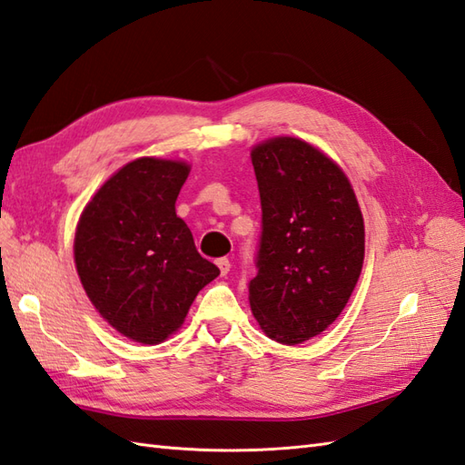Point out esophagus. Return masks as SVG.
<instances>
[{
	"mask_svg": "<svg viewBox=\"0 0 465 465\" xmlns=\"http://www.w3.org/2000/svg\"><path fill=\"white\" fill-rule=\"evenodd\" d=\"M217 266H219V270H221V274L223 276H226L231 272V260L229 258H219L217 260Z\"/></svg>",
	"mask_w": 465,
	"mask_h": 465,
	"instance_id": "obj_1",
	"label": "esophagus"
}]
</instances>
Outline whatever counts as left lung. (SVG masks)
<instances>
[{
	"instance_id": "left-lung-1",
	"label": "left lung",
	"mask_w": 465,
	"mask_h": 465,
	"mask_svg": "<svg viewBox=\"0 0 465 465\" xmlns=\"http://www.w3.org/2000/svg\"><path fill=\"white\" fill-rule=\"evenodd\" d=\"M262 232L248 300L264 333L296 345L343 312L363 268L365 226L349 179L296 138L252 150Z\"/></svg>"
}]
</instances>
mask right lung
Listing matches in <instances>:
<instances>
[{"label":"right lung","instance_id":"obj_1","mask_svg":"<svg viewBox=\"0 0 465 465\" xmlns=\"http://www.w3.org/2000/svg\"><path fill=\"white\" fill-rule=\"evenodd\" d=\"M187 175L183 162H130L98 189L76 226L74 262L86 296L138 343L177 331L199 290L221 274L175 214Z\"/></svg>","mask_w":465,"mask_h":465}]
</instances>
